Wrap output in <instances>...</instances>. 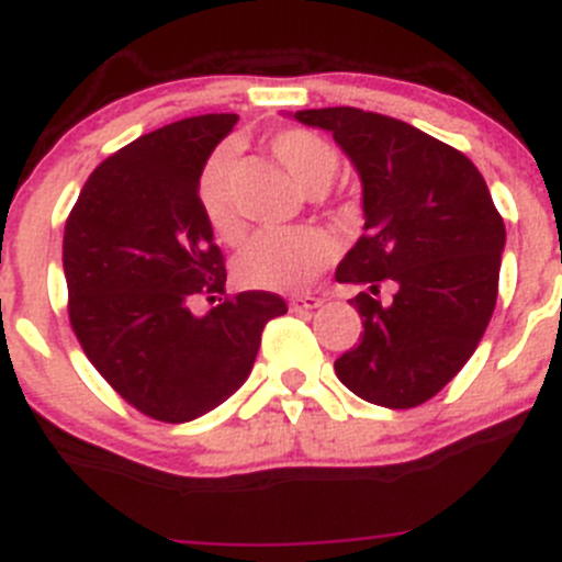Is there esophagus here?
<instances>
[{
	"instance_id": "1",
	"label": "esophagus",
	"mask_w": 562,
	"mask_h": 562,
	"mask_svg": "<svg viewBox=\"0 0 562 562\" xmlns=\"http://www.w3.org/2000/svg\"><path fill=\"white\" fill-rule=\"evenodd\" d=\"M323 304V299L317 296H296L291 302V310L293 313H310V310H317Z\"/></svg>"
}]
</instances>
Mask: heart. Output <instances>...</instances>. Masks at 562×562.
Instances as JSON below:
<instances>
[{"label":"heart","mask_w":562,"mask_h":562,"mask_svg":"<svg viewBox=\"0 0 562 562\" xmlns=\"http://www.w3.org/2000/svg\"><path fill=\"white\" fill-rule=\"evenodd\" d=\"M271 155L285 166V171L296 179L310 195L326 190L339 173V155L331 140L304 127L280 130L271 138ZM231 151L220 149L203 166L198 179V203L212 225L214 234L228 245H239L245 239V223L234 212L228 198ZM331 241L313 228H285L260 231L236 260V274L249 288L277 293H299L310 288L331 260Z\"/></svg>","instance_id":"1"}]
</instances>
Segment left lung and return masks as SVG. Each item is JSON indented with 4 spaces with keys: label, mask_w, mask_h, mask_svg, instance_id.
<instances>
[{
    "label": "left lung",
    "mask_w": 562,
    "mask_h": 562,
    "mask_svg": "<svg viewBox=\"0 0 562 562\" xmlns=\"http://www.w3.org/2000/svg\"><path fill=\"white\" fill-rule=\"evenodd\" d=\"M328 130L364 184V234L337 266V282L364 331L334 361L337 378L372 405L416 407L468 364L497 302L506 225L479 168L413 124L361 108L296 111ZM383 279L397 285L383 308Z\"/></svg>",
    "instance_id": "obj_1"
}]
</instances>
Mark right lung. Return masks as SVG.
I'll return each mask as SVG.
<instances>
[{
  "mask_svg": "<svg viewBox=\"0 0 562 562\" xmlns=\"http://www.w3.org/2000/svg\"><path fill=\"white\" fill-rule=\"evenodd\" d=\"M236 113L146 133L94 168L65 223L67 313L83 353L127 405L166 424L214 411L247 381L282 296L225 293V258L198 203V179Z\"/></svg>",
  "mask_w": 562,
  "mask_h": 562,
  "instance_id": "add662e5",
  "label": "right lung"
}]
</instances>
